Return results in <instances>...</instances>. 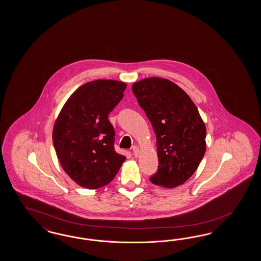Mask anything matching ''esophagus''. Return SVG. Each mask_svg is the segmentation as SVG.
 <instances>
[{
  "label": "esophagus",
  "instance_id": "obj_1",
  "mask_svg": "<svg viewBox=\"0 0 261 261\" xmlns=\"http://www.w3.org/2000/svg\"><path fill=\"white\" fill-rule=\"evenodd\" d=\"M132 151H133V155H134V157H138V156H139L140 150H139V147H138L137 145H134V146L132 147Z\"/></svg>",
  "mask_w": 261,
  "mask_h": 261
}]
</instances>
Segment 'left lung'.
Masks as SVG:
<instances>
[{"label":"left lung","mask_w":261,"mask_h":261,"mask_svg":"<svg viewBox=\"0 0 261 261\" xmlns=\"http://www.w3.org/2000/svg\"><path fill=\"white\" fill-rule=\"evenodd\" d=\"M157 139L158 171L152 184L176 188L196 171L205 152V123L188 94L165 79L150 77L132 85Z\"/></svg>","instance_id":"1"}]
</instances>
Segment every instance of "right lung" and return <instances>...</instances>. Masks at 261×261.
<instances>
[{
	"label": "right lung",
	"instance_id": "right-lung-1",
	"mask_svg": "<svg viewBox=\"0 0 261 261\" xmlns=\"http://www.w3.org/2000/svg\"><path fill=\"white\" fill-rule=\"evenodd\" d=\"M126 84L98 79L69 97L56 119L53 142L64 171L79 186L95 190L115 178L125 157L114 147L108 115L123 97Z\"/></svg>",
	"mask_w": 261,
	"mask_h": 261
}]
</instances>
